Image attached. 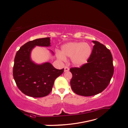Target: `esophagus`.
Instances as JSON below:
<instances>
[{"label": "esophagus", "instance_id": "obj_1", "mask_svg": "<svg viewBox=\"0 0 128 128\" xmlns=\"http://www.w3.org/2000/svg\"><path fill=\"white\" fill-rule=\"evenodd\" d=\"M69 70V68L68 66H65L64 68V72H68Z\"/></svg>", "mask_w": 128, "mask_h": 128}]
</instances>
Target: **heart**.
I'll return each mask as SVG.
<instances>
[{"instance_id": "heart-1", "label": "heart", "mask_w": 128, "mask_h": 128, "mask_svg": "<svg viewBox=\"0 0 128 128\" xmlns=\"http://www.w3.org/2000/svg\"><path fill=\"white\" fill-rule=\"evenodd\" d=\"M92 54V47L87 43L70 42L62 47V53L58 52L57 57L62 61L66 57L72 58V62L75 66H80L85 64Z\"/></svg>"}]
</instances>
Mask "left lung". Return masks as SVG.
<instances>
[{"mask_svg": "<svg viewBox=\"0 0 128 128\" xmlns=\"http://www.w3.org/2000/svg\"><path fill=\"white\" fill-rule=\"evenodd\" d=\"M88 62L80 68L70 69L72 74L70 86L76 94L84 96L100 93L109 85L114 74L113 58L110 50L98 41Z\"/></svg>", "mask_w": 128, "mask_h": 128, "instance_id": "obj_1", "label": "left lung"}]
</instances>
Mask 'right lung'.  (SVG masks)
<instances>
[{"label":"right lung","mask_w":128,"mask_h":128,"mask_svg":"<svg viewBox=\"0 0 128 128\" xmlns=\"http://www.w3.org/2000/svg\"><path fill=\"white\" fill-rule=\"evenodd\" d=\"M50 43V37L36 39L26 43L16 54L13 76L17 87L28 96H47L51 92L55 79L64 72V69H56L48 62L36 64L30 58L31 51L36 46L49 47Z\"/></svg>","instance_id":"add662e5"}]
</instances>
